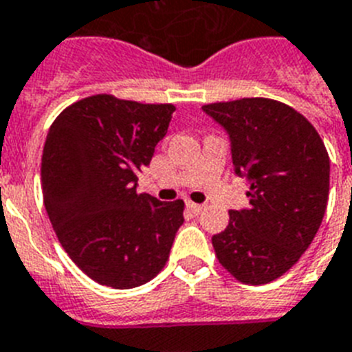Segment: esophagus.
Listing matches in <instances>:
<instances>
[{"mask_svg": "<svg viewBox=\"0 0 352 352\" xmlns=\"http://www.w3.org/2000/svg\"><path fill=\"white\" fill-rule=\"evenodd\" d=\"M187 207H189V209H190V212H192V214H196V216H198L199 212H201V210L205 209L204 205H199V204H192V201H187Z\"/></svg>", "mask_w": 352, "mask_h": 352, "instance_id": "esophagus-1", "label": "esophagus"}]
</instances>
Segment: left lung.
Masks as SVG:
<instances>
[{
  "label": "left lung",
  "instance_id": "8db88e82",
  "mask_svg": "<svg viewBox=\"0 0 352 352\" xmlns=\"http://www.w3.org/2000/svg\"><path fill=\"white\" fill-rule=\"evenodd\" d=\"M201 109L227 132L234 174L251 185V205L230 210L229 225L212 236L216 256L241 283H269L318 232L329 198L325 145L300 112L276 100L243 98Z\"/></svg>",
  "mask_w": 352,
  "mask_h": 352
}]
</instances>
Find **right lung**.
<instances>
[{
  "instance_id": "obj_1",
  "label": "right lung",
  "mask_w": 352,
  "mask_h": 352,
  "mask_svg": "<svg viewBox=\"0 0 352 352\" xmlns=\"http://www.w3.org/2000/svg\"><path fill=\"white\" fill-rule=\"evenodd\" d=\"M174 111L96 94L67 107L47 134L45 209L70 260L101 285L138 287L167 263L184 201L136 189Z\"/></svg>"
}]
</instances>
